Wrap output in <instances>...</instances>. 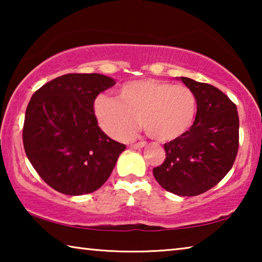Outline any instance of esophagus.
I'll return each instance as SVG.
<instances>
[{"label":"esophagus","instance_id":"obj_1","mask_svg":"<svg viewBox=\"0 0 262 262\" xmlns=\"http://www.w3.org/2000/svg\"><path fill=\"white\" fill-rule=\"evenodd\" d=\"M145 144H147V142H145V141L133 142V143H132V147H133V148H143Z\"/></svg>","mask_w":262,"mask_h":262}]
</instances>
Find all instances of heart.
Returning a JSON list of instances; mask_svg holds the SVG:
<instances>
[{"instance_id":"heart-1","label":"heart","mask_w":262,"mask_h":262,"mask_svg":"<svg viewBox=\"0 0 262 262\" xmlns=\"http://www.w3.org/2000/svg\"><path fill=\"white\" fill-rule=\"evenodd\" d=\"M196 98L185 85L147 78L126 83L119 97L100 96L95 114L100 127L117 140H127L139 119L145 133L157 141H172L184 135L194 121Z\"/></svg>"}]
</instances>
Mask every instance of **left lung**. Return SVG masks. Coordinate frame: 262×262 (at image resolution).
<instances>
[{"label": "left lung", "mask_w": 262, "mask_h": 262, "mask_svg": "<svg viewBox=\"0 0 262 262\" xmlns=\"http://www.w3.org/2000/svg\"><path fill=\"white\" fill-rule=\"evenodd\" d=\"M180 81L196 98V117L184 135L164 144L165 161L154 167L158 184L180 196H195L227 176L239 145L236 104L220 89L188 77Z\"/></svg>", "instance_id": "obj_1"}]
</instances>
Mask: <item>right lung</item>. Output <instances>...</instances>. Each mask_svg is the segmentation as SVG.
I'll list each match as a JSON object with an SVG mask.
<instances>
[{"label":"right lung","mask_w":262,"mask_h":262,"mask_svg":"<svg viewBox=\"0 0 262 262\" xmlns=\"http://www.w3.org/2000/svg\"><path fill=\"white\" fill-rule=\"evenodd\" d=\"M114 84L100 74H66L31 97L23 126L25 154L40 178L57 192H95L126 149L100 129L94 110L97 96Z\"/></svg>","instance_id":"right-lung-1"}]
</instances>
